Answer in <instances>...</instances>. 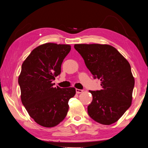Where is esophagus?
I'll return each instance as SVG.
<instances>
[{"instance_id":"34e87169","label":"esophagus","mask_w":148,"mask_h":148,"mask_svg":"<svg viewBox=\"0 0 148 148\" xmlns=\"http://www.w3.org/2000/svg\"><path fill=\"white\" fill-rule=\"evenodd\" d=\"M76 92L77 94H80L82 92H83L82 90H80V89H76Z\"/></svg>"}]
</instances>
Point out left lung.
Wrapping results in <instances>:
<instances>
[{
  "label": "left lung",
  "instance_id": "1",
  "mask_svg": "<svg viewBox=\"0 0 148 148\" xmlns=\"http://www.w3.org/2000/svg\"><path fill=\"white\" fill-rule=\"evenodd\" d=\"M74 48L94 78L102 82L100 90L89 91L92 101L88 106V114L101 124L115 123L132 104L135 80L130 64L108 45L78 44Z\"/></svg>",
  "mask_w": 148,
  "mask_h": 148
}]
</instances>
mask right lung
Returning <instances> with one entry per match:
<instances>
[{"mask_svg": "<svg viewBox=\"0 0 148 148\" xmlns=\"http://www.w3.org/2000/svg\"><path fill=\"white\" fill-rule=\"evenodd\" d=\"M71 46L45 43L35 48L22 64L18 84L21 98L29 116L38 124L54 127L66 116L68 101L74 88L53 87L52 80L61 72L63 60Z\"/></svg>", "mask_w": 148, "mask_h": 148, "instance_id": "1", "label": "right lung"}]
</instances>
